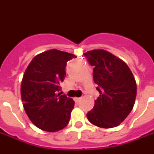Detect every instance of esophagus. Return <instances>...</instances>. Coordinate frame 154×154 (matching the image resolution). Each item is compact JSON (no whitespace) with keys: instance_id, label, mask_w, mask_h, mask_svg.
Instances as JSON below:
<instances>
[{"instance_id":"34e87169","label":"esophagus","mask_w":154,"mask_h":154,"mask_svg":"<svg viewBox=\"0 0 154 154\" xmlns=\"http://www.w3.org/2000/svg\"><path fill=\"white\" fill-rule=\"evenodd\" d=\"M80 100H81V97H75V98H74L75 102H78Z\"/></svg>"}]
</instances>
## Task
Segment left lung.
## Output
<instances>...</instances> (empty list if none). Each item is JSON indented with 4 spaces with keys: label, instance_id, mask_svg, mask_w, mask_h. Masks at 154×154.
Returning <instances> with one entry per match:
<instances>
[{
    "label": "left lung",
    "instance_id": "1",
    "mask_svg": "<svg viewBox=\"0 0 154 154\" xmlns=\"http://www.w3.org/2000/svg\"><path fill=\"white\" fill-rule=\"evenodd\" d=\"M83 54L94 67V81L100 94L87 118L101 128L117 126L134 108L137 95L134 75L123 60L105 50L94 49Z\"/></svg>",
    "mask_w": 154,
    "mask_h": 154
}]
</instances>
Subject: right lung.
I'll return each instance as SVG.
<instances>
[{
  "label": "right lung",
  "instance_id": "obj_1",
  "mask_svg": "<svg viewBox=\"0 0 154 154\" xmlns=\"http://www.w3.org/2000/svg\"><path fill=\"white\" fill-rule=\"evenodd\" d=\"M76 57L50 49L36 56L25 70L20 87L23 106L30 121L44 131H59L69 124L74 101L59 92L67 62Z\"/></svg>",
  "mask_w": 154,
  "mask_h": 154
}]
</instances>
